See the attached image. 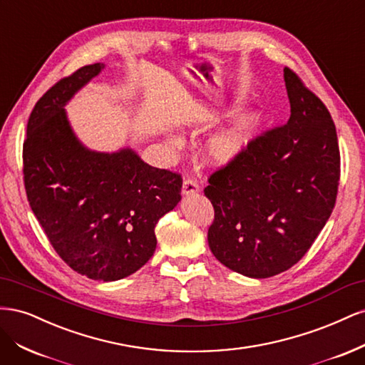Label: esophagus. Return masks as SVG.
I'll use <instances>...</instances> for the list:
<instances>
[{"instance_id":"esophagus-1","label":"esophagus","mask_w":365,"mask_h":365,"mask_svg":"<svg viewBox=\"0 0 365 365\" xmlns=\"http://www.w3.org/2000/svg\"><path fill=\"white\" fill-rule=\"evenodd\" d=\"M200 190V184L196 182L195 178H185L182 181V193L184 195H192Z\"/></svg>"}]
</instances>
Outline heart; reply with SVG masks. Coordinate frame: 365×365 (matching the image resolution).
I'll return each mask as SVG.
<instances>
[{"instance_id": "obj_1", "label": "heart", "mask_w": 365, "mask_h": 365, "mask_svg": "<svg viewBox=\"0 0 365 365\" xmlns=\"http://www.w3.org/2000/svg\"><path fill=\"white\" fill-rule=\"evenodd\" d=\"M259 115H245L236 125L217 134L208 145V158L217 164H224L233 160L245 148L254 129L259 125ZM170 143L173 148L181 146V140L178 138H172Z\"/></svg>"}]
</instances>
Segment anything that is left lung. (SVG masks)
I'll use <instances>...</instances> for the list:
<instances>
[{"mask_svg": "<svg viewBox=\"0 0 365 365\" xmlns=\"http://www.w3.org/2000/svg\"><path fill=\"white\" fill-rule=\"evenodd\" d=\"M288 123L263 130L215 170L204 189L215 208L208 247L231 271L267 279L300 260L335 207L336 129L326 105L284 67Z\"/></svg>", "mask_w": 365, "mask_h": 365, "instance_id": "8db88e82", "label": "left lung"}]
</instances>
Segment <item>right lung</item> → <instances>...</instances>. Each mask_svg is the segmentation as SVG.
Masks as SVG:
<instances>
[{
	"mask_svg": "<svg viewBox=\"0 0 365 365\" xmlns=\"http://www.w3.org/2000/svg\"><path fill=\"white\" fill-rule=\"evenodd\" d=\"M102 68L85 65L36 102L23 173L31 212L59 257L88 279L114 282L153 256L155 225L180 202L182 178L130 149L98 153L76 138L63 105Z\"/></svg>",
	"mask_w": 365,
	"mask_h": 365,
	"instance_id": "add662e5",
	"label": "right lung"
}]
</instances>
